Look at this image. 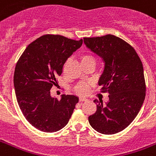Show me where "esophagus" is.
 <instances>
[{"instance_id": "1", "label": "esophagus", "mask_w": 156, "mask_h": 156, "mask_svg": "<svg viewBox=\"0 0 156 156\" xmlns=\"http://www.w3.org/2000/svg\"><path fill=\"white\" fill-rule=\"evenodd\" d=\"M86 100H87V99H86V98H84V97L79 98V101H80V102H83V101H86Z\"/></svg>"}]
</instances>
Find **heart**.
Segmentation results:
<instances>
[{
	"label": "heart",
	"mask_w": 156,
	"mask_h": 156,
	"mask_svg": "<svg viewBox=\"0 0 156 156\" xmlns=\"http://www.w3.org/2000/svg\"><path fill=\"white\" fill-rule=\"evenodd\" d=\"M81 61H82V64L90 63V62L95 64V57L90 54H83V56H81ZM89 89H90V83L83 82V83H78V85L76 86L74 88V91L76 94L79 95H86L89 92Z\"/></svg>",
	"instance_id": "b5f03b06"
}]
</instances>
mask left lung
I'll return each mask as SVG.
<instances>
[{"mask_svg":"<svg viewBox=\"0 0 156 156\" xmlns=\"http://www.w3.org/2000/svg\"><path fill=\"white\" fill-rule=\"evenodd\" d=\"M88 48L103 58L100 91L108 93L105 105L97 100V110L88 117L93 129L114 134L128 127L140 111L146 96L143 63L129 44L113 35L83 38Z\"/></svg>","mask_w":156,"mask_h":156,"instance_id":"1","label":"left lung"}]
</instances>
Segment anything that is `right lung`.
<instances>
[{
    "label": "right lung",
    "instance_id": "1",
    "mask_svg": "<svg viewBox=\"0 0 156 156\" xmlns=\"http://www.w3.org/2000/svg\"><path fill=\"white\" fill-rule=\"evenodd\" d=\"M82 44L83 40L48 34L28 45L18 59L13 75L17 101L27 121L39 130L56 132L69 121L78 98L62 95L58 100L50 90L66 61Z\"/></svg>",
    "mask_w": 156,
    "mask_h": 156
}]
</instances>
